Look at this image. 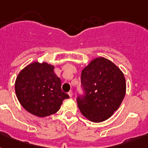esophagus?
<instances>
[{
	"label": "esophagus",
	"instance_id": "esophagus-1",
	"mask_svg": "<svg viewBox=\"0 0 148 148\" xmlns=\"http://www.w3.org/2000/svg\"><path fill=\"white\" fill-rule=\"evenodd\" d=\"M68 95H69L70 97H72V96H73V91H72V90H70L69 92H68Z\"/></svg>",
	"mask_w": 148,
	"mask_h": 148
}]
</instances>
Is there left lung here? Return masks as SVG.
<instances>
[{
    "label": "left lung",
    "instance_id": "left-lung-1",
    "mask_svg": "<svg viewBox=\"0 0 148 148\" xmlns=\"http://www.w3.org/2000/svg\"><path fill=\"white\" fill-rule=\"evenodd\" d=\"M85 95L77 102L81 114L95 123L104 121L119 108L126 94L123 72L103 57L95 58L81 72Z\"/></svg>",
    "mask_w": 148,
    "mask_h": 148
}]
</instances>
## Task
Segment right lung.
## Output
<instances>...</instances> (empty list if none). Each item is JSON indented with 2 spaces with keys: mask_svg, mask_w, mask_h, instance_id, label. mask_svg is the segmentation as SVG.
<instances>
[{
  "mask_svg": "<svg viewBox=\"0 0 148 148\" xmlns=\"http://www.w3.org/2000/svg\"><path fill=\"white\" fill-rule=\"evenodd\" d=\"M54 66L38 61L29 64L20 71L15 81V93L23 108L39 117L59 110L69 96L61 90V81L53 72Z\"/></svg>",
  "mask_w": 148,
  "mask_h": 148,
  "instance_id": "add662e5",
  "label": "right lung"
}]
</instances>
